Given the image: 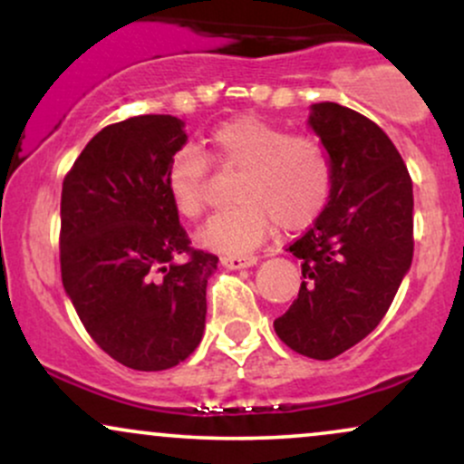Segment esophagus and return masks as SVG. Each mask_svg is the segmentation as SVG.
<instances>
[{
    "label": "esophagus",
    "mask_w": 464,
    "mask_h": 464,
    "mask_svg": "<svg viewBox=\"0 0 464 464\" xmlns=\"http://www.w3.org/2000/svg\"><path fill=\"white\" fill-rule=\"evenodd\" d=\"M220 264L227 266V268H231V270L248 268V266L257 264V257H255V255H222Z\"/></svg>",
    "instance_id": "esophagus-1"
}]
</instances>
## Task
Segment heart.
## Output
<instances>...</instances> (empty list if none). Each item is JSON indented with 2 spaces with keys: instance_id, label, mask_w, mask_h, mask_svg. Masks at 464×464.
<instances>
[{
  "instance_id": "heart-1",
  "label": "heart",
  "mask_w": 464,
  "mask_h": 464,
  "mask_svg": "<svg viewBox=\"0 0 464 464\" xmlns=\"http://www.w3.org/2000/svg\"><path fill=\"white\" fill-rule=\"evenodd\" d=\"M211 165L220 172H239V205L211 218L198 236L202 246L218 253H246L279 222L285 231L310 227L334 188L332 159L318 137L239 115L209 132L205 152L188 146L169 159L165 189L185 220H200L209 207Z\"/></svg>"
}]
</instances>
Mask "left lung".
I'll list each match as a JSON object with an SVG mask.
<instances>
[{"mask_svg":"<svg viewBox=\"0 0 464 464\" xmlns=\"http://www.w3.org/2000/svg\"><path fill=\"white\" fill-rule=\"evenodd\" d=\"M310 126L332 159L334 188L290 244L303 284L275 332L296 353L332 360L380 324L412 264V179L395 143L358 111L314 104Z\"/></svg>","mask_w":464,"mask_h":464,"instance_id":"8db88e82","label":"left lung"}]
</instances>
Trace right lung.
<instances>
[{
	"label": "right lung",
	"instance_id": "add662e5",
	"mask_svg": "<svg viewBox=\"0 0 464 464\" xmlns=\"http://www.w3.org/2000/svg\"><path fill=\"white\" fill-rule=\"evenodd\" d=\"M185 141L177 117H129L100 130L63 180V285L95 344L135 371L180 364L205 329L218 257L191 246L165 189Z\"/></svg>",
	"mask_w": 464,
	"mask_h": 464
}]
</instances>
